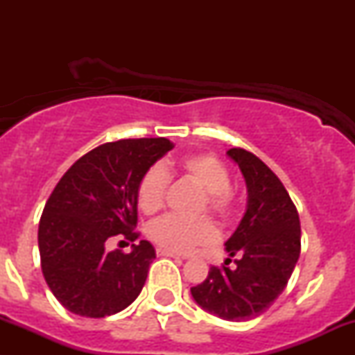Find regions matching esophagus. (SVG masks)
Listing matches in <instances>:
<instances>
[{
  "label": "esophagus",
  "instance_id": "34e87169",
  "mask_svg": "<svg viewBox=\"0 0 355 355\" xmlns=\"http://www.w3.org/2000/svg\"><path fill=\"white\" fill-rule=\"evenodd\" d=\"M157 254L160 257H172V259H182L180 255L173 254V252H168V250H164V248H157Z\"/></svg>",
  "mask_w": 355,
  "mask_h": 355
}]
</instances>
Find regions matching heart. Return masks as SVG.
<instances>
[{"label":"heart","mask_w":355,"mask_h":355,"mask_svg":"<svg viewBox=\"0 0 355 355\" xmlns=\"http://www.w3.org/2000/svg\"><path fill=\"white\" fill-rule=\"evenodd\" d=\"M178 170L203 190L200 209H209L220 218L230 220L237 209V197L230 187L229 168L209 153H195L182 158ZM168 173L162 165L150 166L137 185V202L140 210L152 215L162 209L165 200ZM155 245L173 254H187L209 245L217 239V229L210 218H182L166 215L155 220L146 229Z\"/></svg>","instance_id":"1"}]
</instances>
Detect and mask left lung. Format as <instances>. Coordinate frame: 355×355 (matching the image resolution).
<instances>
[{
	"label": "left lung",
	"mask_w": 355,
	"mask_h": 355,
	"mask_svg": "<svg viewBox=\"0 0 355 355\" xmlns=\"http://www.w3.org/2000/svg\"><path fill=\"white\" fill-rule=\"evenodd\" d=\"M227 155L245 178L247 210L225 242L230 259L210 267L190 292L207 312L243 322L266 312L287 287L300 255V220L282 182L259 157L243 148ZM232 256L236 267L230 269Z\"/></svg>",
	"instance_id": "left-lung-1"
}]
</instances>
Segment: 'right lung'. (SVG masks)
I'll use <instances>...</instances> for the list:
<instances>
[{"label": "right lung", "instance_id": "add662e5", "mask_svg": "<svg viewBox=\"0 0 355 355\" xmlns=\"http://www.w3.org/2000/svg\"><path fill=\"white\" fill-rule=\"evenodd\" d=\"M173 144L128 138L100 145L76 160L51 191L38 227L42 270L53 295L81 317L112 315L144 288L155 248L146 240L130 254L108 240L137 232V185Z\"/></svg>", "mask_w": 355, "mask_h": 355}]
</instances>
